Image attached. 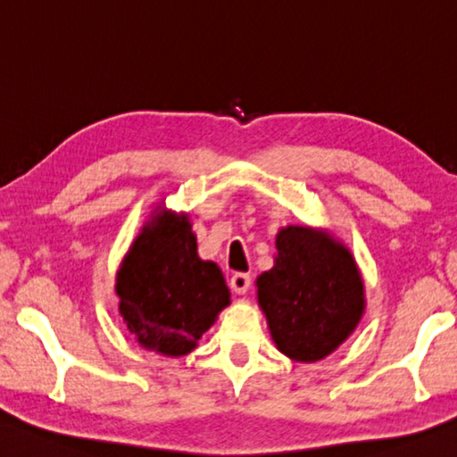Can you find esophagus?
<instances>
[{
	"mask_svg": "<svg viewBox=\"0 0 457 457\" xmlns=\"http://www.w3.org/2000/svg\"><path fill=\"white\" fill-rule=\"evenodd\" d=\"M229 285L237 295H244L249 289V285H252V275H249V273H234L229 277Z\"/></svg>",
	"mask_w": 457,
	"mask_h": 457,
	"instance_id": "esophagus-1",
	"label": "esophagus"
}]
</instances>
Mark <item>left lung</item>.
Returning <instances> with one entry per match:
<instances>
[{"label": "left lung", "mask_w": 457, "mask_h": 457, "mask_svg": "<svg viewBox=\"0 0 457 457\" xmlns=\"http://www.w3.org/2000/svg\"><path fill=\"white\" fill-rule=\"evenodd\" d=\"M257 297L277 348L299 362L333 353L364 309L362 279L348 249L299 226L277 236L275 265L257 279Z\"/></svg>", "instance_id": "8db88e82"}]
</instances>
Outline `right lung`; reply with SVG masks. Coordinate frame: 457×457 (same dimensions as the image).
Listing matches in <instances>:
<instances>
[{"instance_id":"right-lung-1","label":"right lung","mask_w":457,"mask_h":457,"mask_svg":"<svg viewBox=\"0 0 457 457\" xmlns=\"http://www.w3.org/2000/svg\"><path fill=\"white\" fill-rule=\"evenodd\" d=\"M186 218L158 213L134 241L116 279L120 315L138 343L168 356L190 353L229 303L220 267L195 253Z\"/></svg>"}]
</instances>
